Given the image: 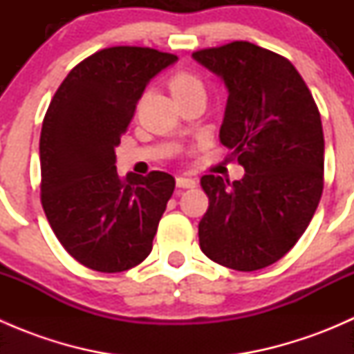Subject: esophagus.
Segmentation results:
<instances>
[{
  "label": "esophagus",
  "instance_id": "esophagus-1",
  "mask_svg": "<svg viewBox=\"0 0 354 354\" xmlns=\"http://www.w3.org/2000/svg\"><path fill=\"white\" fill-rule=\"evenodd\" d=\"M176 187L178 188H195V187H197V181L192 180V178L178 176L176 178Z\"/></svg>",
  "mask_w": 354,
  "mask_h": 354
}]
</instances>
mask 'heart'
Listing matches in <instances>:
<instances>
[{
  "label": "heart",
  "instance_id": "heart-1",
  "mask_svg": "<svg viewBox=\"0 0 354 354\" xmlns=\"http://www.w3.org/2000/svg\"><path fill=\"white\" fill-rule=\"evenodd\" d=\"M167 85H169L171 94H173L176 101L187 97V95L195 94V92H205L202 78L190 70L174 71L169 77V80H167Z\"/></svg>",
  "mask_w": 354,
  "mask_h": 354
}]
</instances>
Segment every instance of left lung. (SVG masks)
<instances>
[{"mask_svg":"<svg viewBox=\"0 0 354 354\" xmlns=\"http://www.w3.org/2000/svg\"><path fill=\"white\" fill-rule=\"evenodd\" d=\"M230 91L219 138L245 169L240 181L205 174L209 209L200 250L227 269L272 266L308 227L324 190V131L292 63L248 41L195 51Z\"/></svg>","mask_w":354,"mask_h":354,"instance_id":"8db88e82","label":"left lung"}]
</instances>
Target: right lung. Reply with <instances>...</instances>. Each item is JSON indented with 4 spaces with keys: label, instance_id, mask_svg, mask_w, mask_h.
<instances>
[{
    "label": "right lung",
    "instance_id": "right-lung-1",
    "mask_svg": "<svg viewBox=\"0 0 354 354\" xmlns=\"http://www.w3.org/2000/svg\"><path fill=\"white\" fill-rule=\"evenodd\" d=\"M176 55L114 46L71 68L51 99L41 142V203L63 248L82 266L123 272L149 257L174 192L162 171H116L114 147L138 99Z\"/></svg>",
    "mask_w": 354,
    "mask_h": 354
}]
</instances>
